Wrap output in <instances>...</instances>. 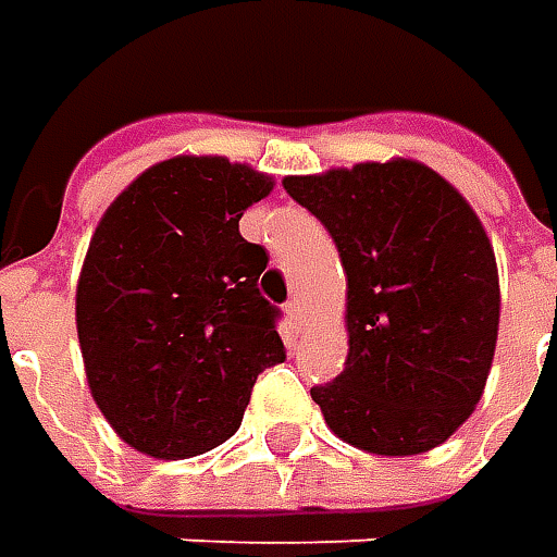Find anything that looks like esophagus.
Here are the masks:
<instances>
[{
    "mask_svg": "<svg viewBox=\"0 0 557 557\" xmlns=\"http://www.w3.org/2000/svg\"><path fill=\"white\" fill-rule=\"evenodd\" d=\"M285 312H288L290 329L300 332V325H304V307H300V300H288V304H285Z\"/></svg>",
    "mask_w": 557,
    "mask_h": 557,
    "instance_id": "34e87169",
    "label": "esophagus"
}]
</instances>
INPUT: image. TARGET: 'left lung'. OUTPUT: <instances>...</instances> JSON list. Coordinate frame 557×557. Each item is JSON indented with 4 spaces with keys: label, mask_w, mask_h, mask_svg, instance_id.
<instances>
[{
    "label": "left lung",
    "mask_w": 557,
    "mask_h": 557,
    "mask_svg": "<svg viewBox=\"0 0 557 557\" xmlns=\"http://www.w3.org/2000/svg\"><path fill=\"white\" fill-rule=\"evenodd\" d=\"M347 272L350 354L312 387L325 424L374 456H418L481 403L499 334V269L478 213L418 161L285 176Z\"/></svg>",
    "instance_id": "1"
}]
</instances>
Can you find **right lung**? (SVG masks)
Returning a JSON list of instances; mask_svg holds the SVG:
<instances>
[{
	"label": "right lung",
	"mask_w": 557,
	"mask_h": 557,
	"mask_svg": "<svg viewBox=\"0 0 557 557\" xmlns=\"http://www.w3.org/2000/svg\"><path fill=\"white\" fill-rule=\"evenodd\" d=\"M272 176L216 154L148 166L98 220L76 282L92 399L123 443L188 459L242 424L257 374L285 359L260 297L269 257L238 232Z\"/></svg>",
	"instance_id": "obj_1"
}]
</instances>
